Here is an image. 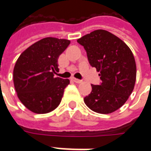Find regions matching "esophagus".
Listing matches in <instances>:
<instances>
[{
  "label": "esophagus",
  "mask_w": 151,
  "mask_h": 151,
  "mask_svg": "<svg viewBox=\"0 0 151 151\" xmlns=\"http://www.w3.org/2000/svg\"><path fill=\"white\" fill-rule=\"evenodd\" d=\"M71 80L73 81L74 83H81L83 81L82 80H79V79H78V78H71Z\"/></svg>",
  "instance_id": "esophagus-1"
}]
</instances>
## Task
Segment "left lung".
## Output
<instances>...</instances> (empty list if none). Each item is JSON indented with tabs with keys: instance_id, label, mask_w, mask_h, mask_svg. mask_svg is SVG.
I'll return each instance as SVG.
<instances>
[{
	"instance_id": "obj_1",
	"label": "left lung",
	"mask_w": 151,
	"mask_h": 151,
	"mask_svg": "<svg viewBox=\"0 0 151 151\" xmlns=\"http://www.w3.org/2000/svg\"><path fill=\"white\" fill-rule=\"evenodd\" d=\"M83 46L92 67L99 72L102 83L92 86L83 100L99 114L116 111L127 101L136 80V64L130 48L105 30H95L77 41Z\"/></svg>"
}]
</instances>
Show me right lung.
I'll list each match as a JSON object with an SVG mask.
<instances>
[{
  "instance_id": "obj_1",
  "label": "right lung",
  "mask_w": 151,
  "mask_h": 151,
  "mask_svg": "<svg viewBox=\"0 0 151 151\" xmlns=\"http://www.w3.org/2000/svg\"><path fill=\"white\" fill-rule=\"evenodd\" d=\"M70 41L45 37L20 55L13 70L14 87L23 105L36 114L54 110L61 103L69 79L54 77L58 59Z\"/></svg>"
}]
</instances>
